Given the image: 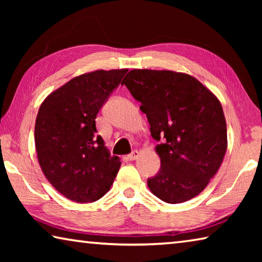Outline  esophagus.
Returning <instances> with one entry per match:
<instances>
[{"label":"esophagus","mask_w":262,"mask_h":262,"mask_svg":"<svg viewBox=\"0 0 262 262\" xmlns=\"http://www.w3.org/2000/svg\"><path fill=\"white\" fill-rule=\"evenodd\" d=\"M139 155H140L139 151H137V150H134V151H133L132 154L128 155L127 158L129 159V161H135V159H136L137 157H139Z\"/></svg>","instance_id":"obj_1"}]
</instances>
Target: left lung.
Returning <instances> with one entry per match:
<instances>
[{"label": "left lung", "mask_w": 262, "mask_h": 262, "mask_svg": "<svg viewBox=\"0 0 262 262\" xmlns=\"http://www.w3.org/2000/svg\"><path fill=\"white\" fill-rule=\"evenodd\" d=\"M122 83L141 103L152 139L159 142L161 168L148 178V187L166 203L196 196L219 171L227 151L220 100L196 78L170 70L134 69Z\"/></svg>", "instance_id": "obj_1"}]
</instances>
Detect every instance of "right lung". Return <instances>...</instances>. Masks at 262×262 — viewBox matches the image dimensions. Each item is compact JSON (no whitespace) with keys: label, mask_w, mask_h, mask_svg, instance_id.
I'll list each match as a JSON object with an SVG mask.
<instances>
[{"label":"right lung","mask_w":262,"mask_h":262,"mask_svg":"<svg viewBox=\"0 0 262 262\" xmlns=\"http://www.w3.org/2000/svg\"><path fill=\"white\" fill-rule=\"evenodd\" d=\"M127 69L96 70L70 79L41 104L34 142L39 164L53 187L69 200L94 202L108 192L120 168L111 157L96 118Z\"/></svg>","instance_id":"1"}]
</instances>
